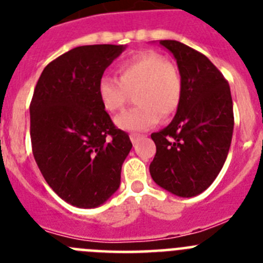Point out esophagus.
<instances>
[{
    "mask_svg": "<svg viewBox=\"0 0 263 263\" xmlns=\"http://www.w3.org/2000/svg\"><path fill=\"white\" fill-rule=\"evenodd\" d=\"M139 137H141V136H139V134H136V133L130 134V141H132L133 143H137V142H138Z\"/></svg>",
    "mask_w": 263,
    "mask_h": 263,
    "instance_id": "1",
    "label": "esophagus"
}]
</instances>
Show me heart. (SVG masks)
<instances>
[{
	"instance_id": "obj_1",
	"label": "heart",
	"mask_w": 263,
	"mask_h": 263,
	"mask_svg": "<svg viewBox=\"0 0 263 263\" xmlns=\"http://www.w3.org/2000/svg\"><path fill=\"white\" fill-rule=\"evenodd\" d=\"M118 78L103 75L97 95L108 111L124 108L130 92L138 105L116 117V125L127 132H142L154 126L159 117L175 115L183 97V79L178 67L153 51L137 53L117 67Z\"/></svg>"
}]
</instances>
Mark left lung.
I'll list each match as a JSON object with an SVG mask.
<instances>
[{"label": "left lung", "instance_id": "8db88e82", "mask_svg": "<svg viewBox=\"0 0 263 263\" xmlns=\"http://www.w3.org/2000/svg\"><path fill=\"white\" fill-rule=\"evenodd\" d=\"M159 43L175 57L183 97L171 124L152 134L157 153L150 174L158 185L176 196H196L212 184L231 147V88L205 55L178 41Z\"/></svg>", "mask_w": 263, "mask_h": 263}]
</instances>
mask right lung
<instances>
[{
    "label": "right lung",
    "instance_id": "1",
    "mask_svg": "<svg viewBox=\"0 0 263 263\" xmlns=\"http://www.w3.org/2000/svg\"><path fill=\"white\" fill-rule=\"evenodd\" d=\"M124 46H80L48 63L30 103L34 159L55 194L79 208L105 203L132 150L97 95V81Z\"/></svg>",
    "mask_w": 263,
    "mask_h": 263
}]
</instances>
